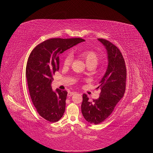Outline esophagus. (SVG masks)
<instances>
[{
    "label": "esophagus",
    "instance_id": "34e87169",
    "mask_svg": "<svg viewBox=\"0 0 153 153\" xmlns=\"http://www.w3.org/2000/svg\"><path fill=\"white\" fill-rule=\"evenodd\" d=\"M75 93H76V92H69L68 93V96L71 97V96H72L73 95L75 94Z\"/></svg>",
    "mask_w": 153,
    "mask_h": 153
}]
</instances>
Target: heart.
I'll return each instance as SVG.
<instances>
[{
    "instance_id": "1",
    "label": "heart",
    "mask_w": 153,
    "mask_h": 153,
    "mask_svg": "<svg viewBox=\"0 0 153 153\" xmlns=\"http://www.w3.org/2000/svg\"><path fill=\"white\" fill-rule=\"evenodd\" d=\"M80 56L84 59L87 65H95L98 62V56L94 52L91 50L84 51L80 53ZM72 57L70 54L66 55L64 59V65L68 66L71 62Z\"/></svg>"
}]
</instances>
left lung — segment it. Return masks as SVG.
Returning a JSON list of instances; mask_svg holds the SVG:
<instances>
[{
    "label": "left lung",
    "instance_id": "obj_1",
    "mask_svg": "<svg viewBox=\"0 0 153 153\" xmlns=\"http://www.w3.org/2000/svg\"><path fill=\"white\" fill-rule=\"evenodd\" d=\"M105 47L108 66L104 76L96 89H101L98 99L92 103L85 94H83L82 113L87 121L98 124L112 114L126 89V69L123 55L117 47L104 39H98Z\"/></svg>",
    "mask_w": 153,
    "mask_h": 153
}]
</instances>
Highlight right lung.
Returning a JSON list of instances; mask_svg holds the SVG:
<instances>
[{
	"label": "right lung",
	"mask_w": 153,
	"mask_h": 153,
	"mask_svg": "<svg viewBox=\"0 0 153 153\" xmlns=\"http://www.w3.org/2000/svg\"><path fill=\"white\" fill-rule=\"evenodd\" d=\"M84 39L53 38L43 41L32 51L27 61L26 78L31 100L37 112L51 123L64 113L68 92L52 90L53 75L59 69V55Z\"/></svg>",
	"instance_id": "obj_1"
}]
</instances>
